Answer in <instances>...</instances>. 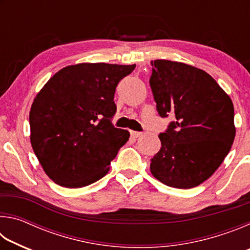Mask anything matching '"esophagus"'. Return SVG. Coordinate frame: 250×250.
<instances>
[{
  "label": "esophagus",
  "instance_id": "1",
  "mask_svg": "<svg viewBox=\"0 0 250 250\" xmlns=\"http://www.w3.org/2000/svg\"><path fill=\"white\" fill-rule=\"evenodd\" d=\"M131 135H132L133 138H139L140 135H142V133L138 132V131H131Z\"/></svg>",
  "mask_w": 250,
  "mask_h": 250
}]
</instances>
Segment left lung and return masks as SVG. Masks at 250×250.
<instances>
[{
	"mask_svg": "<svg viewBox=\"0 0 250 250\" xmlns=\"http://www.w3.org/2000/svg\"><path fill=\"white\" fill-rule=\"evenodd\" d=\"M150 86L162 118L171 115L161 149L151 159L155 179L175 188H192L221 166L235 139L234 105L219 84L196 67L156 59Z\"/></svg>",
	"mask_w": 250,
	"mask_h": 250,
	"instance_id": "left-lung-1",
	"label": "left lung"
}]
</instances>
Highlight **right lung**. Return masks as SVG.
Instances as JSON below:
<instances>
[{
    "label": "right lung",
    "mask_w": 250,
    "mask_h": 250,
    "mask_svg": "<svg viewBox=\"0 0 250 250\" xmlns=\"http://www.w3.org/2000/svg\"><path fill=\"white\" fill-rule=\"evenodd\" d=\"M135 65L83 62L55 74L33 101L31 143L46 174L58 185L95 183L129 140L115 128L117 84Z\"/></svg>",
    "instance_id": "1"
}]
</instances>
